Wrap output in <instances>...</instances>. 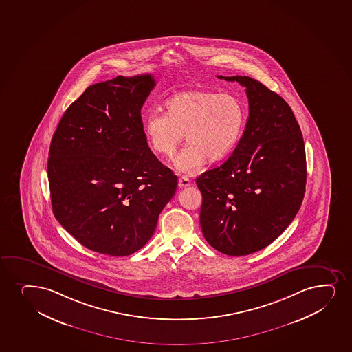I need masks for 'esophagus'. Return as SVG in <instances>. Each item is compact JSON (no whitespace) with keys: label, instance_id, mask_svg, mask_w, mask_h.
<instances>
[{"label":"esophagus","instance_id":"obj_1","mask_svg":"<svg viewBox=\"0 0 352 352\" xmlns=\"http://www.w3.org/2000/svg\"><path fill=\"white\" fill-rule=\"evenodd\" d=\"M188 186H190V179L185 177V175H182V178L179 179V187H180V188H185V187Z\"/></svg>","mask_w":352,"mask_h":352}]
</instances>
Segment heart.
Returning a JSON list of instances; mask_svg holds the SVG:
<instances>
[{
	"instance_id": "1",
	"label": "heart",
	"mask_w": 352,
	"mask_h": 352,
	"mask_svg": "<svg viewBox=\"0 0 352 352\" xmlns=\"http://www.w3.org/2000/svg\"><path fill=\"white\" fill-rule=\"evenodd\" d=\"M245 121L244 107L236 96L193 89L167 100L165 114L149 113L144 131L154 153L165 157H173L185 134L187 145L174 159V165L182 173L193 174L207 159L220 162L234 151Z\"/></svg>"
}]
</instances>
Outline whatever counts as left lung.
<instances>
[{
	"instance_id": "left-lung-1",
	"label": "left lung",
	"mask_w": 352,
	"mask_h": 352,
	"mask_svg": "<svg viewBox=\"0 0 352 352\" xmlns=\"http://www.w3.org/2000/svg\"><path fill=\"white\" fill-rule=\"evenodd\" d=\"M246 88L243 137L223 165L197 179L203 195L200 226L212 248L248 256L285 231L304 199L305 146L285 100L250 76H221Z\"/></svg>"
}]
</instances>
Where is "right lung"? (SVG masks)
Returning <instances> with one entry per match:
<instances>
[{
    "label": "right lung",
    "instance_id": "1",
    "mask_svg": "<svg viewBox=\"0 0 352 352\" xmlns=\"http://www.w3.org/2000/svg\"><path fill=\"white\" fill-rule=\"evenodd\" d=\"M154 86L151 74L89 86L67 108L50 142L53 213L91 251H139L177 190V175L149 149L141 120Z\"/></svg>",
    "mask_w": 352,
    "mask_h": 352
}]
</instances>
